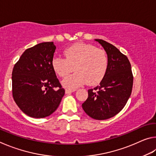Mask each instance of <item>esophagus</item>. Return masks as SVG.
Instances as JSON below:
<instances>
[{
	"mask_svg": "<svg viewBox=\"0 0 156 156\" xmlns=\"http://www.w3.org/2000/svg\"><path fill=\"white\" fill-rule=\"evenodd\" d=\"M75 91H76V89H67L65 90V93L67 94H69L72 93V92Z\"/></svg>",
	"mask_w": 156,
	"mask_h": 156,
	"instance_id": "1",
	"label": "esophagus"
}]
</instances>
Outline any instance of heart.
<instances>
[{
  "mask_svg": "<svg viewBox=\"0 0 156 156\" xmlns=\"http://www.w3.org/2000/svg\"><path fill=\"white\" fill-rule=\"evenodd\" d=\"M65 58L56 56L51 65L60 77L65 78L76 72L62 81L63 85L69 89L76 88L87 83L96 85L105 78L108 69V59L103 50L91 44L78 43L67 47L64 51Z\"/></svg>",
  "mask_w": 156,
  "mask_h": 156,
  "instance_id": "heart-1",
  "label": "heart"
}]
</instances>
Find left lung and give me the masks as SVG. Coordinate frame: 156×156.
<instances>
[{
    "mask_svg": "<svg viewBox=\"0 0 156 156\" xmlns=\"http://www.w3.org/2000/svg\"><path fill=\"white\" fill-rule=\"evenodd\" d=\"M95 41L103 47L108 58L106 75L99 85L88 90L83 110L95 120H106L118 114L127 102L133 76L128 58L113 44L102 39Z\"/></svg>",
    "mask_w": 156,
    "mask_h": 156,
    "instance_id": "left-lung-1",
    "label": "left lung"
}]
</instances>
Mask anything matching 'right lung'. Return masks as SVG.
<instances>
[{
  "mask_svg": "<svg viewBox=\"0 0 156 156\" xmlns=\"http://www.w3.org/2000/svg\"><path fill=\"white\" fill-rule=\"evenodd\" d=\"M55 50L54 42L39 43L26 49L13 69V98L20 110L30 117L50 115L65 95L51 65Z\"/></svg>",
  "mask_w": 156,
  "mask_h": 156,
  "instance_id": "obj_1",
  "label": "right lung"
}]
</instances>
